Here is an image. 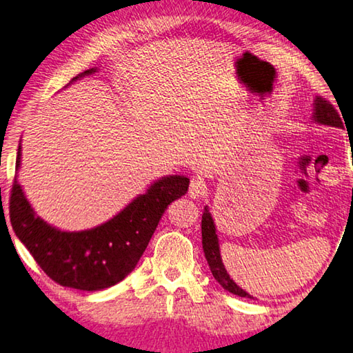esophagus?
I'll return each mask as SVG.
<instances>
[{
  "label": "esophagus",
  "instance_id": "obj_1",
  "mask_svg": "<svg viewBox=\"0 0 353 353\" xmlns=\"http://www.w3.org/2000/svg\"><path fill=\"white\" fill-rule=\"evenodd\" d=\"M205 183L204 179L199 176H194L190 179V185H189V196L190 198H201L205 194Z\"/></svg>",
  "mask_w": 353,
  "mask_h": 353
}]
</instances>
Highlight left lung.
Wrapping results in <instances>:
<instances>
[{
    "label": "left lung",
    "mask_w": 353,
    "mask_h": 353,
    "mask_svg": "<svg viewBox=\"0 0 353 353\" xmlns=\"http://www.w3.org/2000/svg\"><path fill=\"white\" fill-rule=\"evenodd\" d=\"M315 121L321 123L324 125H330V128H341L343 121L341 117L338 114L336 109L332 105L327 99L318 97L315 99V114H314ZM201 234H203V250L205 259H208L209 268L212 270V275H214L215 280L223 285V288L230 292V294L238 295V296H245L252 298L248 292L243 290L239 285L235 284L232 280L230 275L225 270L221 254H219V244H218V236L215 234V224L214 219H212L208 205L204 208V214L201 219Z\"/></svg>",
    "instance_id": "1"
}]
</instances>
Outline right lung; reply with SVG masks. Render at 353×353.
<instances>
[{
  "instance_id": "obj_1",
  "label": "right lung",
  "mask_w": 353,
  "mask_h": 353,
  "mask_svg": "<svg viewBox=\"0 0 353 353\" xmlns=\"http://www.w3.org/2000/svg\"><path fill=\"white\" fill-rule=\"evenodd\" d=\"M89 69L79 77L90 75ZM21 159L18 148L17 169ZM189 178L170 175L158 179L144 195L98 228L63 232L35 215L17 176L10 190L9 214L17 236L50 280L64 288L101 290L123 281L144 254L168 205L188 194Z\"/></svg>"
}]
</instances>
